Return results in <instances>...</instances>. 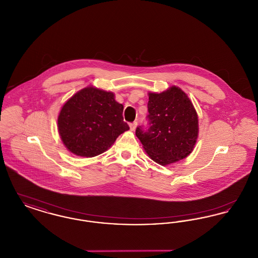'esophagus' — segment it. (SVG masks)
I'll use <instances>...</instances> for the list:
<instances>
[{
  "instance_id": "1",
  "label": "esophagus",
  "mask_w": 258,
  "mask_h": 258,
  "mask_svg": "<svg viewBox=\"0 0 258 258\" xmlns=\"http://www.w3.org/2000/svg\"><path fill=\"white\" fill-rule=\"evenodd\" d=\"M136 125H137V122H134V123H130V128H131V131H135V128H136Z\"/></svg>"
}]
</instances>
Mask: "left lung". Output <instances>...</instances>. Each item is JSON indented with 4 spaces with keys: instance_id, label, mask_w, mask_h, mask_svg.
Segmentation results:
<instances>
[{
    "instance_id": "obj_1",
    "label": "left lung",
    "mask_w": 258,
    "mask_h": 258,
    "mask_svg": "<svg viewBox=\"0 0 258 258\" xmlns=\"http://www.w3.org/2000/svg\"><path fill=\"white\" fill-rule=\"evenodd\" d=\"M148 112V128L135 131L148 156L160 165L186 158L198 136L197 111L186 94L176 86L149 93Z\"/></svg>"
}]
</instances>
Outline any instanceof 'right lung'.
I'll list each match as a JSON object with an SVG mask.
<instances>
[{"mask_svg":"<svg viewBox=\"0 0 258 258\" xmlns=\"http://www.w3.org/2000/svg\"><path fill=\"white\" fill-rule=\"evenodd\" d=\"M123 110L113 93L95 87L82 89L62 105L58 116L62 143L76 156L92 158L102 154L130 130L123 122Z\"/></svg>","mask_w":258,"mask_h":258,"instance_id":"right-lung-1","label":"right lung"}]
</instances>
